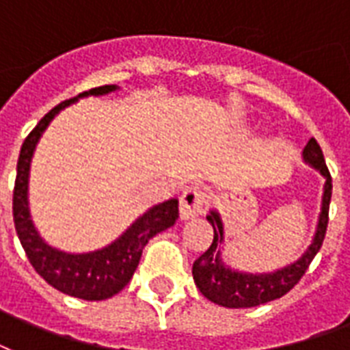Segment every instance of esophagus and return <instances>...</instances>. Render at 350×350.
Returning <instances> with one entry per match:
<instances>
[{"instance_id": "1", "label": "esophagus", "mask_w": 350, "mask_h": 350, "mask_svg": "<svg viewBox=\"0 0 350 350\" xmlns=\"http://www.w3.org/2000/svg\"><path fill=\"white\" fill-rule=\"evenodd\" d=\"M210 197L206 191L201 188H188L180 196V204H178V214L180 219H191L197 215H203L208 208Z\"/></svg>"}]
</instances>
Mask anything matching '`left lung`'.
Returning a JSON list of instances; mask_svg holds the SVG:
<instances>
[{"instance_id":"obj_1","label":"left lung","mask_w":350,"mask_h":350,"mask_svg":"<svg viewBox=\"0 0 350 350\" xmlns=\"http://www.w3.org/2000/svg\"><path fill=\"white\" fill-rule=\"evenodd\" d=\"M303 160L325 177V188H323L321 214L317 219V228L308 249L303 256L295 262H291L286 267H280L271 273H243L236 271L232 267L225 265L221 258V249L217 245L223 243V221L217 210H210L206 219L214 228V240L212 245L204 251L199 258L193 262L191 275L196 280V286L208 301L225 306V308H251L258 304L269 303L275 299L286 295L293 286L301 280L310 262L319 253L323 245L328 225V206L332 197V177L328 173L325 164V157L319 144L315 138H310L306 147L303 149Z\"/></svg>"}]
</instances>
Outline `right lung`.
<instances>
[{
    "instance_id": "obj_1",
    "label": "right lung",
    "mask_w": 350,
    "mask_h": 350,
    "mask_svg": "<svg viewBox=\"0 0 350 350\" xmlns=\"http://www.w3.org/2000/svg\"><path fill=\"white\" fill-rule=\"evenodd\" d=\"M120 90V86L105 85L79 94L73 99L57 105L51 109L38 125L25 138L16 167L14 196H12V214L14 227L22 247L27 254L29 262L35 267L47 284L66 295L77 297L83 301H103L116 295L129 284L135 275L142 251L153 236L175 225L178 217V201L167 199L142 214L120 238H116L110 245L90 251V253H64L44 241L29 212V170L31 159L35 153L36 144L44 135L47 125L51 123L60 110L75 103L81 97L107 96L110 92Z\"/></svg>"
}]
</instances>
